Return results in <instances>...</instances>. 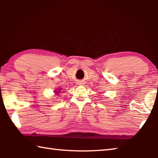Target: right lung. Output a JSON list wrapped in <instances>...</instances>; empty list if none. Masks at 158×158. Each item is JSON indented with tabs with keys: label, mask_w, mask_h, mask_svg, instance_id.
<instances>
[{
	"label": "right lung",
	"mask_w": 158,
	"mask_h": 158,
	"mask_svg": "<svg viewBox=\"0 0 158 158\" xmlns=\"http://www.w3.org/2000/svg\"><path fill=\"white\" fill-rule=\"evenodd\" d=\"M55 93H56V94L60 93V91H56V92H55Z\"/></svg>",
	"instance_id": "1"
}]
</instances>
